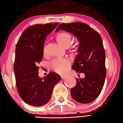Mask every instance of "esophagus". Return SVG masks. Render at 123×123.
Here are the masks:
<instances>
[{"label": "esophagus", "instance_id": "obj_1", "mask_svg": "<svg viewBox=\"0 0 123 123\" xmlns=\"http://www.w3.org/2000/svg\"><path fill=\"white\" fill-rule=\"evenodd\" d=\"M66 77H67V76H65V75H62V76H61V79H62V80L65 79Z\"/></svg>", "mask_w": 123, "mask_h": 123}]
</instances>
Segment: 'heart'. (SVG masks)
Instances as JSON below:
<instances>
[{"label": "heart", "instance_id": "heart-1", "mask_svg": "<svg viewBox=\"0 0 123 123\" xmlns=\"http://www.w3.org/2000/svg\"><path fill=\"white\" fill-rule=\"evenodd\" d=\"M57 42L63 47L69 46L71 43L72 37L66 32L59 33L57 36ZM70 65V62L66 58H57L52 61L50 63L51 68L56 72L63 73L66 71Z\"/></svg>", "mask_w": 123, "mask_h": 123}]
</instances>
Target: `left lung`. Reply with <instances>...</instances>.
<instances>
[{
    "label": "left lung",
    "mask_w": 123,
    "mask_h": 123,
    "mask_svg": "<svg viewBox=\"0 0 123 123\" xmlns=\"http://www.w3.org/2000/svg\"><path fill=\"white\" fill-rule=\"evenodd\" d=\"M60 29L69 32L77 39L78 54L72 68L85 77L76 78V85L70 90L76 102L88 104L98 98L102 91L106 77L105 52L102 38L98 32L83 22L61 24Z\"/></svg>",
    "instance_id": "1"
}]
</instances>
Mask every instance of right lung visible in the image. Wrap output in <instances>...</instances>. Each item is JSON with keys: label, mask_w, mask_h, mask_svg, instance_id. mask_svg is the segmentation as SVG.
Here are the masks:
<instances>
[{"label": "right lung", "mask_w": 123, "mask_h": 123, "mask_svg": "<svg viewBox=\"0 0 123 123\" xmlns=\"http://www.w3.org/2000/svg\"><path fill=\"white\" fill-rule=\"evenodd\" d=\"M58 23L32 25L21 35L15 48L14 70L18 92L26 104L42 106L50 101L55 85L61 78L51 72L40 77L37 65L42 61L46 36Z\"/></svg>", "instance_id": "add662e5"}]
</instances>
